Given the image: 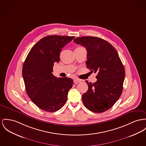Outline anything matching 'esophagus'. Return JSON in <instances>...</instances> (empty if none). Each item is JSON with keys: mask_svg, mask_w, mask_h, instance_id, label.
<instances>
[{"mask_svg": "<svg viewBox=\"0 0 146 146\" xmlns=\"http://www.w3.org/2000/svg\"><path fill=\"white\" fill-rule=\"evenodd\" d=\"M81 81L80 80H78V79H74V82L75 84H78V82H80Z\"/></svg>", "mask_w": 146, "mask_h": 146, "instance_id": "34e87169", "label": "esophagus"}]
</instances>
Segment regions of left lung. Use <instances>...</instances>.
Here are the masks:
<instances>
[{
    "mask_svg": "<svg viewBox=\"0 0 146 146\" xmlns=\"http://www.w3.org/2000/svg\"><path fill=\"white\" fill-rule=\"evenodd\" d=\"M74 42L84 46L88 52L87 68L97 72L96 82L88 81V91L82 95L83 103L91 111L104 112L112 107L121 96L125 77L124 66L115 48L97 37L76 38Z\"/></svg>",
    "mask_w": 146,
    "mask_h": 146,
    "instance_id": "8db88e82",
    "label": "left lung"
}]
</instances>
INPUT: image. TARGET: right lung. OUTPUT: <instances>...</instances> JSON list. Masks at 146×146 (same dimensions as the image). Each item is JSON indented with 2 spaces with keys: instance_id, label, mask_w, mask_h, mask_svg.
<instances>
[{
  "instance_id": "1",
  "label": "right lung",
  "mask_w": 146,
  "mask_h": 146,
  "mask_svg": "<svg viewBox=\"0 0 146 146\" xmlns=\"http://www.w3.org/2000/svg\"><path fill=\"white\" fill-rule=\"evenodd\" d=\"M75 36L50 35L40 39L31 48L22 70L27 93L40 109L50 112L65 104L73 85L69 78H56L52 74L55 62L60 61L62 49Z\"/></svg>"
}]
</instances>
